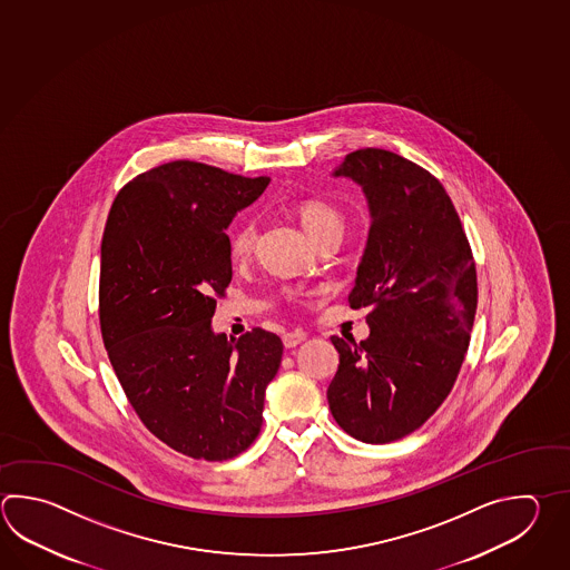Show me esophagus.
Wrapping results in <instances>:
<instances>
[{
    "label": "esophagus",
    "instance_id": "obj_1",
    "mask_svg": "<svg viewBox=\"0 0 570 570\" xmlns=\"http://www.w3.org/2000/svg\"><path fill=\"white\" fill-rule=\"evenodd\" d=\"M282 341H284V347L286 348L298 347L303 341H306V333H303V331H292V333H286Z\"/></svg>",
    "mask_w": 570,
    "mask_h": 570
}]
</instances>
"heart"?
Segmentation results:
<instances>
[{
    "instance_id": "obj_1",
    "label": "heart",
    "mask_w": 570,
    "mask_h": 570,
    "mask_svg": "<svg viewBox=\"0 0 570 570\" xmlns=\"http://www.w3.org/2000/svg\"><path fill=\"white\" fill-rule=\"evenodd\" d=\"M296 215L316 244L328 235H343V229H345V219H343L341 210L323 198H304L296 205ZM256 242L257 223L254 219H244V222L237 223L229 235L232 256L235 259L249 256Z\"/></svg>"
}]
</instances>
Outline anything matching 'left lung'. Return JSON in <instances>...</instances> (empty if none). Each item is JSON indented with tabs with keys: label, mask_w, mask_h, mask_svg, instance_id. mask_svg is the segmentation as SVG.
<instances>
[{
	"label": "left lung",
	"mask_w": 570,
	"mask_h": 570,
	"mask_svg": "<svg viewBox=\"0 0 570 570\" xmlns=\"http://www.w3.org/2000/svg\"><path fill=\"white\" fill-rule=\"evenodd\" d=\"M333 176L363 188L372 227L351 308H367L370 337H331L338 370L326 390L338 426L385 444L420 429L453 390L476 311V272L453 200L394 151L363 148Z\"/></svg>",
	"instance_id": "left-lung-1"
}]
</instances>
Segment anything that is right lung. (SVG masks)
<instances>
[{"mask_svg":"<svg viewBox=\"0 0 570 570\" xmlns=\"http://www.w3.org/2000/svg\"><path fill=\"white\" fill-rule=\"evenodd\" d=\"M267 176L245 178L176 160L119 190L105 223L99 323L129 404L178 453L227 461L256 441L282 341L252 328L213 333L232 282L227 227Z\"/></svg>","mask_w":570,"mask_h":570,"instance_id":"add662e5","label":"right lung"}]
</instances>
